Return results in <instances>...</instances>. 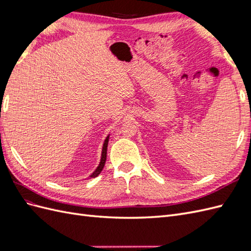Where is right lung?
<instances>
[{
	"label": "right lung",
	"mask_w": 251,
	"mask_h": 251,
	"mask_svg": "<svg viewBox=\"0 0 251 251\" xmlns=\"http://www.w3.org/2000/svg\"><path fill=\"white\" fill-rule=\"evenodd\" d=\"M108 142H109V136L107 138H105L104 140V143H103V147H102V151H101V159H100V165H98V168L94 171V173L91 175L90 177L92 178H95L97 177L98 175H100L103 169L104 166V163H105V160H107V149H108Z\"/></svg>",
	"instance_id": "right-lung-1"
}]
</instances>
